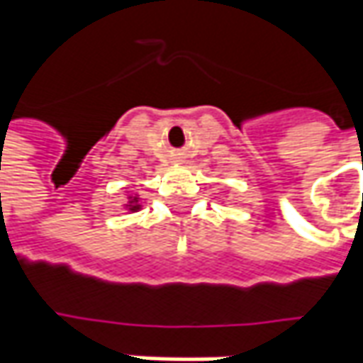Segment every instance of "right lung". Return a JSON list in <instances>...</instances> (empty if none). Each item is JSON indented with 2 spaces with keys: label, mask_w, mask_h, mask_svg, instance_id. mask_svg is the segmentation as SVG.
Listing matches in <instances>:
<instances>
[{
  "label": "right lung",
  "mask_w": 363,
  "mask_h": 363,
  "mask_svg": "<svg viewBox=\"0 0 363 363\" xmlns=\"http://www.w3.org/2000/svg\"><path fill=\"white\" fill-rule=\"evenodd\" d=\"M139 206H137V198H133L131 202H129V210H137Z\"/></svg>",
  "instance_id": "add662e5"
}]
</instances>
